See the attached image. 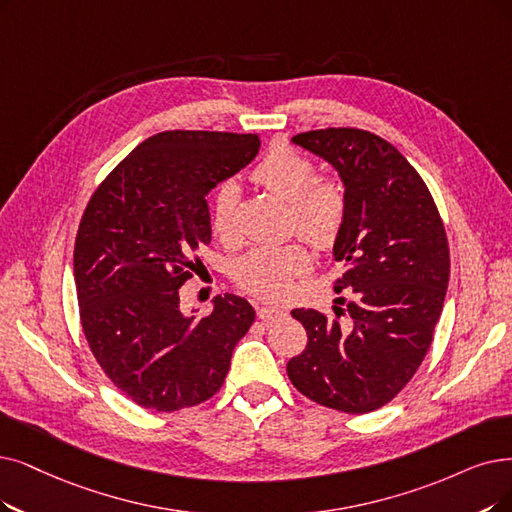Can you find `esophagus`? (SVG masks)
Here are the masks:
<instances>
[{"label":"esophagus","mask_w":512,"mask_h":512,"mask_svg":"<svg viewBox=\"0 0 512 512\" xmlns=\"http://www.w3.org/2000/svg\"><path fill=\"white\" fill-rule=\"evenodd\" d=\"M258 317H260L264 323H273V321L285 317V311L279 309V306H260V309H258Z\"/></svg>","instance_id":"esophagus-1"}]
</instances>
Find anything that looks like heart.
I'll return each mask as SVG.
<instances>
[{"instance_id": "obj_1", "label": "heart", "mask_w": 512, "mask_h": 512, "mask_svg": "<svg viewBox=\"0 0 512 512\" xmlns=\"http://www.w3.org/2000/svg\"><path fill=\"white\" fill-rule=\"evenodd\" d=\"M252 178L290 206L298 235L317 248H330L336 241L344 216L346 193L332 176H317L313 161L277 142L252 172ZM237 182H222L212 201V229L220 239L237 233ZM311 267V254L302 243L258 245L235 264V281L260 298H279L290 290L292 279Z\"/></svg>"}]
</instances>
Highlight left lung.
Here are the masks:
<instances>
[{
  "mask_svg": "<svg viewBox=\"0 0 512 512\" xmlns=\"http://www.w3.org/2000/svg\"><path fill=\"white\" fill-rule=\"evenodd\" d=\"M294 145L338 172L346 216L334 241L344 264L336 317L294 309L309 342L288 361L298 391L346 414L374 412L412 380L443 311L449 248L420 174L391 142L357 130L302 132ZM350 317L344 324L339 315Z\"/></svg>",
  "mask_w": 512,
  "mask_h": 512,
  "instance_id": "left-lung-1",
  "label": "left lung"
}]
</instances>
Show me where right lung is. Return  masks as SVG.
Wrapping results in <instances>:
<instances>
[{
  "label": "right lung",
  "mask_w": 512,
  "mask_h": 512,
  "mask_svg": "<svg viewBox=\"0 0 512 512\" xmlns=\"http://www.w3.org/2000/svg\"><path fill=\"white\" fill-rule=\"evenodd\" d=\"M258 134L170 130L147 138L102 180L81 216L73 273L81 327L102 372L134 403L176 412L227 378L252 304L180 311L193 254L212 239L206 195L258 155Z\"/></svg>",
  "instance_id": "add662e5"
}]
</instances>
